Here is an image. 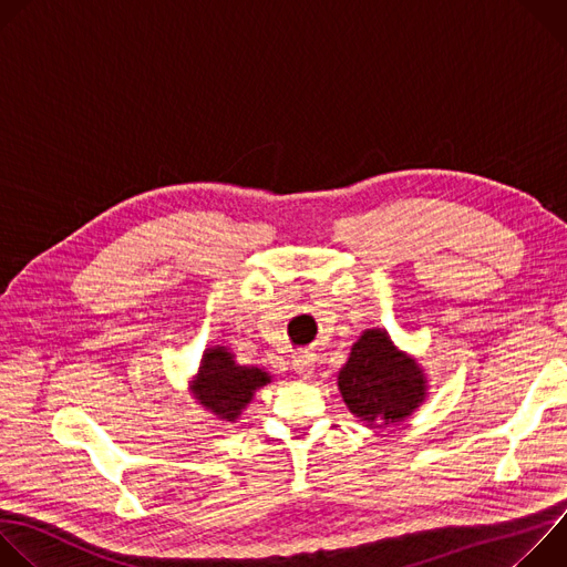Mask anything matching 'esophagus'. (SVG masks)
I'll list each match as a JSON object with an SVG mask.
<instances>
[{"label": "esophagus", "instance_id": "obj_1", "mask_svg": "<svg viewBox=\"0 0 567 567\" xmlns=\"http://www.w3.org/2000/svg\"><path fill=\"white\" fill-rule=\"evenodd\" d=\"M291 365H293L296 374H300L302 379H307V377H311V372H313V354L302 352V354H298V357L293 359Z\"/></svg>", "mask_w": 567, "mask_h": 567}]
</instances>
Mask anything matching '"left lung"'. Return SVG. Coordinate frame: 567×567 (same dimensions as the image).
<instances>
[{"instance_id": "left-lung-1", "label": "left lung", "mask_w": 567, "mask_h": 567, "mask_svg": "<svg viewBox=\"0 0 567 567\" xmlns=\"http://www.w3.org/2000/svg\"><path fill=\"white\" fill-rule=\"evenodd\" d=\"M339 390L352 415L372 429L403 422L426 399L422 365L399 352L385 330H365L339 372Z\"/></svg>"}]
</instances>
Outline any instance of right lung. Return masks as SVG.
I'll return each instance as SVG.
<instances>
[{"instance_id": "right-lung-1", "label": "right lung", "mask_w": 567, "mask_h": 567, "mask_svg": "<svg viewBox=\"0 0 567 567\" xmlns=\"http://www.w3.org/2000/svg\"><path fill=\"white\" fill-rule=\"evenodd\" d=\"M271 383V374L256 365H239L224 346H213L204 352L193 394L206 411L221 422H235L245 411L256 390Z\"/></svg>"}]
</instances>
